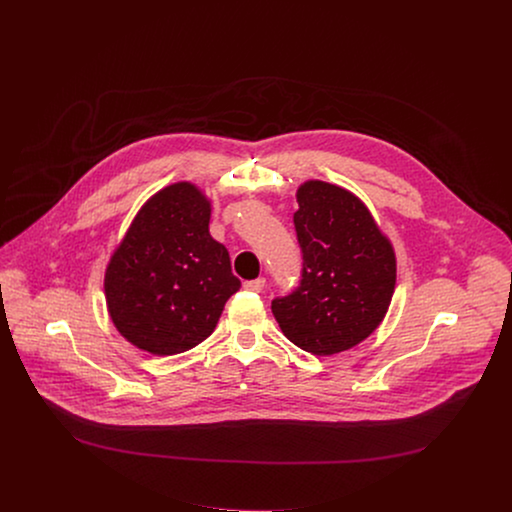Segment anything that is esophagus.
Instances as JSON below:
<instances>
[{
	"instance_id": "34e87169",
	"label": "esophagus",
	"mask_w": 512,
	"mask_h": 512,
	"mask_svg": "<svg viewBox=\"0 0 512 512\" xmlns=\"http://www.w3.org/2000/svg\"><path fill=\"white\" fill-rule=\"evenodd\" d=\"M265 284H267V280H265V278H255V280H247V282H243V288H245V290H249V292H263Z\"/></svg>"
}]
</instances>
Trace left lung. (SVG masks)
<instances>
[{
    "mask_svg": "<svg viewBox=\"0 0 512 512\" xmlns=\"http://www.w3.org/2000/svg\"><path fill=\"white\" fill-rule=\"evenodd\" d=\"M303 251L298 290L272 301L284 336L313 356L346 352L375 331L391 305L396 253L358 195L329 181L296 191Z\"/></svg>",
    "mask_w": 512,
    "mask_h": 512,
    "instance_id": "8db88e82",
    "label": "left lung"
}]
</instances>
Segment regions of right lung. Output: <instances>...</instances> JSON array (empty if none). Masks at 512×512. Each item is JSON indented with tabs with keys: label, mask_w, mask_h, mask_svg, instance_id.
I'll list each match as a JSON object with an SVG mask.
<instances>
[{
	"label": "right lung",
	"mask_w": 512,
	"mask_h": 512,
	"mask_svg": "<svg viewBox=\"0 0 512 512\" xmlns=\"http://www.w3.org/2000/svg\"><path fill=\"white\" fill-rule=\"evenodd\" d=\"M211 199L191 181L151 195L104 272L108 315L121 336L154 356H176L211 336L240 290L228 249L209 232Z\"/></svg>",
	"instance_id": "1"
}]
</instances>
